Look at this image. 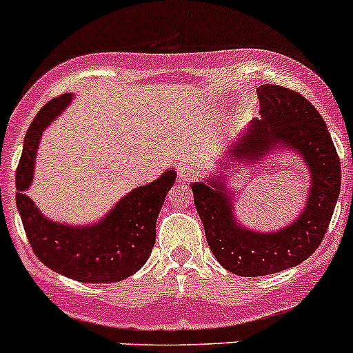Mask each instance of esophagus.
Returning a JSON list of instances; mask_svg holds the SVG:
<instances>
[{
  "instance_id": "obj_1",
  "label": "esophagus",
  "mask_w": 353,
  "mask_h": 353,
  "mask_svg": "<svg viewBox=\"0 0 353 353\" xmlns=\"http://www.w3.org/2000/svg\"><path fill=\"white\" fill-rule=\"evenodd\" d=\"M194 169L190 165H181L179 167V179L181 181H191L194 177Z\"/></svg>"
}]
</instances>
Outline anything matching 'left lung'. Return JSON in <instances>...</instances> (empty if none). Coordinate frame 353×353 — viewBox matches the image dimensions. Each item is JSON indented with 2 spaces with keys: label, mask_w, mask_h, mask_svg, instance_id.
Segmentation results:
<instances>
[{
  "label": "left lung",
  "mask_w": 353,
  "mask_h": 353,
  "mask_svg": "<svg viewBox=\"0 0 353 353\" xmlns=\"http://www.w3.org/2000/svg\"><path fill=\"white\" fill-rule=\"evenodd\" d=\"M256 94L262 121L252 122L239 143H234L232 153L259 160L278 143L288 146L303 157L312 184L302 215L271 234L238 225L231 200L217 181L191 184L212 253L222 268L245 278L274 274L309 259L330 228L341 186L340 157L314 105L296 91L276 84L260 85Z\"/></svg>",
  "instance_id": "8db88e82"
}]
</instances>
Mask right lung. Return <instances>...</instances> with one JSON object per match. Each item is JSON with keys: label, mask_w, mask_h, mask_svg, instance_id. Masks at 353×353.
<instances>
[{"label": "right lung", "mask_w": 353, "mask_h": 353, "mask_svg": "<svg viewBox=\"0 0 353 353\" xmlns=\"http://www.w3.org/2000/svg\"><path fill=\"white\" fill-rule=\"evenodd\" d=\"M70 100L72 94L65 93L48 101L27 131L15 176L17 208L32 252L51 271L81 283L122 281L139 271L152 253L157 217L174 186L176 170L131 191L100 224L70 228L48 221L26 191L32 181L41 134Z\"/></svg>", "instance_id": "right-lung-1"}]
</instances>
